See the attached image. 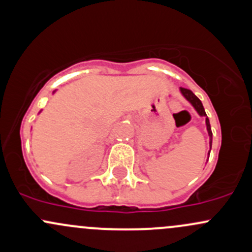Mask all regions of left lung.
Segmentation results:
<instances>
[{"label":"left lung","instance_id":"obj_1","mask_svg":"<svg viewBox=\"0 0 252 252\" xmlns=\"http://www.w3.org/2000/svg\"><path fill=\"white\" fill-rule=\"evenodd\" d=\"M180 91H181L182 95H184L185 97H186L187 100L190 102V104L193 105V107L197 110V112L199 113L200 116H204L205 117V122H206V129H208V133H209V136H210V146H211V139H213V133H211V126H210V122H209L208 117H206V113L205 111H204V107H203V104L202 101H200L199 99H198L197 96H195L194 94H193L192 92L189 91V89H186V88H180Z\"/></svg>","mask_w":252,"mask_h":252}]
</instances>
